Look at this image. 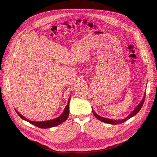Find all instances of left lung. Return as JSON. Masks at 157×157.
<instances>
[{
	"label": "left lung",
	"mask_w": 157,
	"mask_h": 157,
	"mask_svg": "<svg viewBox=\"0 0 157 157\" xmlns=\"http://www.w3.org/2000/svg\"><path fill=\"white\" fill-rule=\"evenodd\" d=\"M145 94L144 95L143 99H142L141 102L139 103V104L137 105V107L134 109L132 113L127 117H125V119H123L122 120H112V119H107V118H104V117H101L99 116V115H98L94 111V110L92 108V112L94 114V116L99 121H101V122H105V123H107V124H113V125H116V124H122L124 122H125L126 121H127L128 119H129L130 118L132 117L133 116H136L139 112L140 111V110L141 109L142 107L143 106V104H144V100H145Z\"/></svg>",
	"instance_id": "1"
}]
</instances>
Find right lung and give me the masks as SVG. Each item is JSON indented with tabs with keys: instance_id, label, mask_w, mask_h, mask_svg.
I'll return each instance as SVG.
<instances>
[{
	"instance_id": "obj_1",
	"label": "right lung",
	"mask_w": 157,
	"mask_h": 157,
	"mask_svg": "<svg viewBox=\"0 0 157 157\" xmlns=\"http://www.w3.org/2000/svg\"><path fill=\"white\" fill-rule=\"evenodd\" d=\"M70 97L68 99V104H67L66 106L65 107L63 113L58 117L52 119V120L47 121L35 122V121H30L28 119L25 118L24 116L21 115L15 109V110L16 113H17V114L23 120H25V121H27L28 122H29V123L32 124V125H34L38 127H40L41 128H51L53 127L57 126V125L61 124V123L64 122L67 119V118L68 117L69 114H70Z\"/></svg>"
}]
</instances>
